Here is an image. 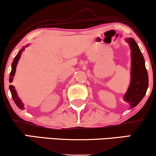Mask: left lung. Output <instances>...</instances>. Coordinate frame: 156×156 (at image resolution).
Returning a JSON list of instances; mask_svg holds the SVG:
<instances>
[{
    "instance_id": "1",
    "label": "left lung",
    "mask_w": 156,
    "mask_h": 156,
    "mask_svg": "<svg viewBox=\"0 0 156 156\" xmlns=\"http://www.w3.org/2000/svg\"><path fill=\"white\" fill-rule=\"evenodd\" d=\"M125 40L130 44L131 50V71L130 86L125 94L124 100L133 108L145 95L149 80L144 58L137 43L133 38H127Z\"/></svg>"
}]
</instances>
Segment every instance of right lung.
I'll use <instances>...</instances> for the list:
<instances>
[{"instance_id": "add662e5", "label": "right lung", "mask_w": 156, "mask_h": 156, "mask_svg": "<svg viewBox=\"0 0 156 156\" xmlns=\"http://www.w3.org/2000/svg\"><path fill=\"white\" fill-rule=\"evenodd\" d=\"M28 44H27L26 47H28ZM26 47H23L22 49H21L20 51L18 52V53H17V55H16V56L15 57V58H14L13 62H12V71H11L10 76H9V82H10V83H12V82L13 81V77L15 76V75L16 67H17V63H18V61L20 59V58L21 55H22L23 52L25 51V49H26ZM9 89H10L11 94H12V99H13V101H15V104L17 105V107H18L19 108L24 109V105H23L22 101H20V99L18 95H17V92H16V90H15V87H14V86H12V85H10L9 86Z\"/></svg>"}]
</instances>
